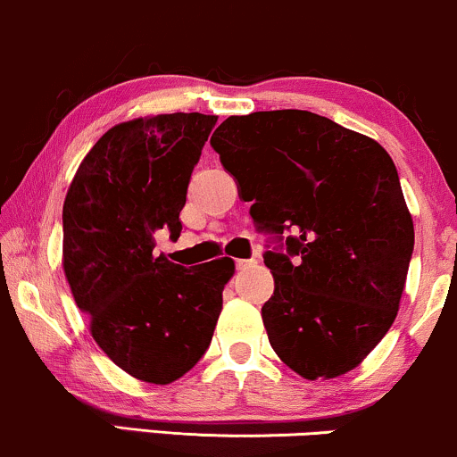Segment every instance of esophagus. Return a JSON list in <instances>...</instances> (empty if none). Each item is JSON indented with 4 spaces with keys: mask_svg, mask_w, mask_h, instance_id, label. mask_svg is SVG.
Wrapping results in <instances>:
<instances>
[{
    "mask_svg": "<svg viewBox=\"0 0 457 457\" xmlns=\"http://www.w3.org/2000/svg\"><path fill=\"white\" fill-rule=\"evenodd\" d=\"M255 260H236V268H238V270H246V268L255 266Z\"/></svg>",
    "mask_w": 457,
    "mask_h": 457,
    "instance_id": "obj_1",
    "label": "esophagus"
}]
</instances>
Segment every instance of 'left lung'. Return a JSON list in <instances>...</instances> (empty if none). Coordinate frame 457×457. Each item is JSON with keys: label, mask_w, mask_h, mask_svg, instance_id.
<instances>
[{"label": "left lung", "mask_w": 457, "mask_h": 457, "mask_svg": "<svg viewBox=\"0 0 457 457\" xmlns=\"http://www.w3.org/2000/svg\"><path fill=\"white\" fill-rule=\"evenodd\" d=\"M211 146L260 228L291 232L263 255L274 353L309 381L353 370L398 315L415 243L389 153L309 110L229 117Z\"/></svg>", "instance_id": "8db88e82"}]
</instances>
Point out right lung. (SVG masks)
I'll return each instance as SVG.
<instances>
[{
  "instance_id": "1",
  "label": "right lung",
  "mask_w": 457,
  "mask_h": 457,
  "mask_svg": "<svg viewBox=\"0 0 457 457\" xmlns=\"http://www.w3.org/2000/svg\"><path fill=\"white\" fill-rule=\"evenodd\" d=\"M214 114L174 112L110 128L82 159L63 202V272L91 337L120 370L168 386L211 345L234 262L195 268L155 255L179 236L187 185Z\"/></svg>"
}]
</instances>
